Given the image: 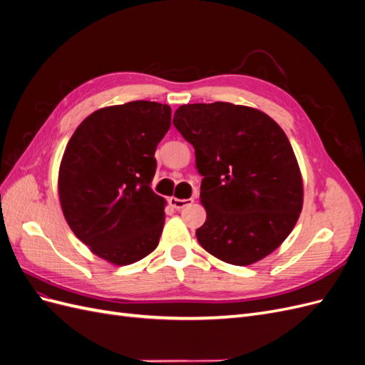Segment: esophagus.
Here are the masks:
<instances>
[{"label": "esophagus", "instance_id": "obj_1", "mask_svg": "<svg viewBox=\"0 0 365 365\" xmlns=\"http://www.w3.org/2000/svg\"><path fill=\"white\" fill-rule=\"evenodd\" d=\"M169 204H170L173 208H176V210H182V208L187 207V205H192V204H193V200H192V197H190V200H178V197L172 196V197H169Z\"/></svg>", "mask_w": 365, "mask_h": 365}]
</instances>
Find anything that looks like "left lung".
<instances>
[{
	"mask_svg": "<svg viewBox=\"0 0 365 365\" xmlns=\"http://www.w3.org/2000/svg\"><path fill=\"white\" fill-rule=\"evenodd\" d=\"M173 125L195 148L207 219L201 247L248 267L277 250L303 208V178L283 129L259 109L228 102L182 105Z\"/></svg>",
	"mask_w": 365,
	"mask_h": 365,
	"instance_id": "1",
	"label": "left lung"
}]
</instances>
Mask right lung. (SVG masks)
I'll return each mask as SVG.
<instances>
[{"label":"right lung","mask_w":365,"mask_h":365,"mask_svg":"<svg viewBox=\"0 0 365 365\" xmlns=\"http://www.w3.org/2000/svg\"><path fill=\"white\" fill-rule=\"evenodd\" d=\"M172 109L135 101L97 109L76 128L61 160L58 193L76 237L125 267L158 247L165 200L150 189Z\"/></svg>","instance_id":"obj_1"}]
</instances>
